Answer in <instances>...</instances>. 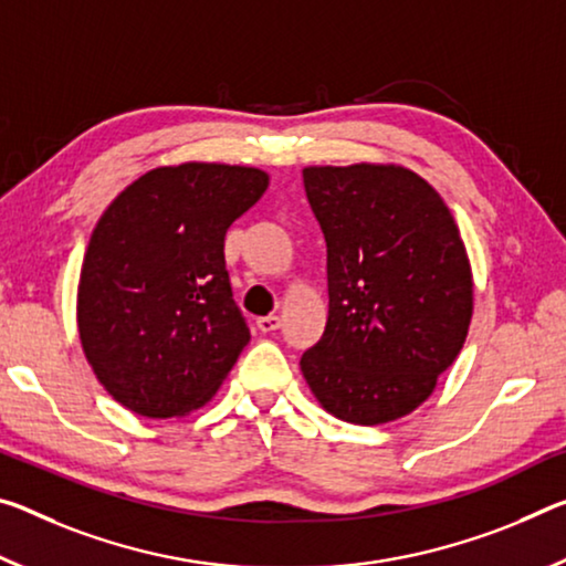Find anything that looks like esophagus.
Here are the masks:
<instances>
[{"instance_id": "esophagus-1", "label": "esophagus", "mask_w": 566, "mask_h": 566, "mask_svg": "<svg viewBox=\"0 0 566 566\" xmlns=\"http://www.w3.org/2000/svg\"><path fill=\"white\" fill-rule=\"evenodd\" d=\"M280 325H282V319L276 315H266V317L256 319V327L262 332H274V329H280Z\"/></svg>"}]
</instances>
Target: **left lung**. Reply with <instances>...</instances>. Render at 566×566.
<instances>
[{"label": "left lung", "instance_id": "1", "mask_svg": "<svg viewBox=\"0 0 566 566\" xmlns=\"http://www.w3.org/2000/svg\"><path fill=\"white\" fill-rule=\"evenodd\" d=\"M327 241L329 312L300 367L332 416L380 426L416 410L459 357L473 274L441 193L396 164L307 166Z\"/></svg>", "mask_w": 566, "mask_h": 566}]
</instances>
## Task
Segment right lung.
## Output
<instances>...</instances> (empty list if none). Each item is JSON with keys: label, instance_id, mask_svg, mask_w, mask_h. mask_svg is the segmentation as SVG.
Listing matches in <instances>:
<instances>
[{"label": "right lung", "instance_id": "right-lung-1", "mask_svg": "<svg viewBox=\"0 0 566 566\" xmlns=\"http://www.w3.org/2000/svg\"><path fill=\"white\" fill-rule=\"evenodd\" d=\"M269 174L188 160L115 196L80 269L77 332L95 378L143 418H181L227 380L249 327L231 297L223 237Z\"/></svg>", "mask_w": 566, "mask_h": 566}]
</instances>
